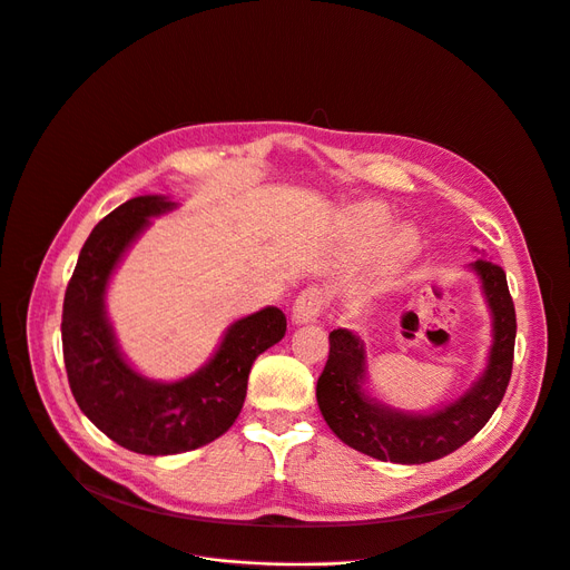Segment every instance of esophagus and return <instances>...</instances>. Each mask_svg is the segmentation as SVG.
Instances as JSON below:
<instances>
[{"mask_svg": "<svg viewBox=\"0 0 570 570\" xmlns=\"http://www.w3.org/2000/svg\"><path fill=\"white\" fill-rule=\"evenodd\" d=\"M324 311V292L317 285L306 287L301 292L292 306V320L296 324H308L315 322Z\"/></svg>", "mask_w": 570, "mask_h": 570, "instance_id": "1", "label": "esophagus"}]
</instances>
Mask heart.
Listing matches in <instances>:
<instances>
[{"label":"heart","mask_w":570,"mask_h":570,"mask_svg":"<svg viewBox=\"0 0 570 570\" xmlns=\"http://www.w3.org/2000/svg\"><path fill=\"white\" fill-rule=\"evenodd\" d=\"M354 227L361 242L365 244H377L382 234L389 229V214L377 205H363L354 212ZM414 246V239L410 232H397L389 244V253L393 257H405Z\"/></svg>","instance_id":"1"}]
</instances>
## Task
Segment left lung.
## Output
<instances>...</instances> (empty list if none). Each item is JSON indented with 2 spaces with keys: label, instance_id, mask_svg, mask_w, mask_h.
Returning a JSON list of instances; mask_svg holds the SVG:
<instances>
[{
  "label": "left lung",
  "instance_id": "1",
  "mask_svg": "<svg viewBox=\"0 0 570 570\" xmlns=\"http://www.w3.org/2000/svg\"><path fill=\"white\" fill-rule=\"evenodd\" d=\"M470 269L481 278L492 315L490 356L483 375L440 410L407 414L382 405L363 386L365 347L361 338L347 328L328 333V358L317 380V405L341 442L384 462L423 464L453 453L490 421L513 371L515 306L499 264L479 257Z\"/></svg>",
  "mask_w": 570,
  "mask_h": 570
}]
</instances>
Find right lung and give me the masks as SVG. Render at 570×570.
I'll use <instances>...</instances> for the list:
<instances>
[{
    "label": "right lung",
    "instance_id": "obj_1",
    "mask_svg": "<svg viewBox=\"0 0 570 570\" xmlns=\"http://www.w3.org/2000/svg\"><path fill=\"white\" fill-rule=\"evenodd\" d=\"M175 207L163 195H140L100 220L80 250L61 313L63 363L78 407L112 442L142 455L186 453L227 432L244 407L253 361L287 328L283 311L266 306L229 324L209 363L184 380L156 382L132 371L106 313V289L149 218Z\"/></svg>",
    "mask_w": 570,
    "mask_h": 570
}]
</instances>
